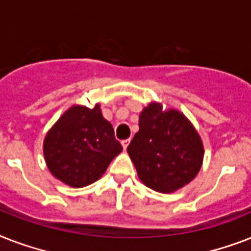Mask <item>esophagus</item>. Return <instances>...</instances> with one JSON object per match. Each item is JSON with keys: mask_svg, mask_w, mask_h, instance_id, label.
I'll return each mask as SVG.
<instances>
[{"mask_svg": "<svg viewBox=\"0 0 251 251\" xmlns=\"http://www.w3.org/2000/svg\"><path fill=\"white\" fill-rule=\"evenodd\" d=\"M129 143H130V139H125V141H122V142H121L122 149H124V150L127 149V146H129Z\"/></svg>", "mask_w": 251, "mask_h": 251, "instance_id": "obj_1", "label": "esophagus"}]
</instances>
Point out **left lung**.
<instances>
[{"instance_id": "8db88e82", "label": "left lung", "mask_w": 251, "mask_h": 251, "mask_svg": "<svg viewBox=\"0 0 251 251\" xmlns=\"http://www.w3.org/2000/svg\"><path fill=\"white\" fill-rule=\"evenodd\" d=\"M138 177L159 193H173L195 178L204 156L202 139L177 109L150 102L139 114V131L127 147Z\"/></svg>"}]
</instances>
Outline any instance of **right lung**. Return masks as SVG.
I'll return each mask as SVG.
<instances>
[{
    "instance_id": "add662e5",
    "label": "right lung",
    "mask_w": 251,
    "mask_h": 251,
    "mask_svg": "<svg viewBox=\"0 0 251 251\" xmlns=\"http://www.w3.org/2000/svg\"><path fill=\"white\" fill-rule=\"evenodd\" d=\"M121 151L100 104L70 106L47 133L43 145L49 172L72 187L98 181Z\"/></svg>"
}]
</instances>
